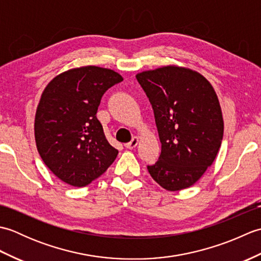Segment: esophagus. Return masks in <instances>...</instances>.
<instances>
[{
  "mask_svg": "<svg viewBox=\"0 0 261 261\" xmlns=\"http://www.w3.org/2000/svg\"><path fill=\"white\" fill-rule=\"evenodd\" d=\"M138 142H139V139H138L137 137H134V138H132V140H131L130 142L125 143L124 147H125L126 149H134V148H136V147H137Z\"/></svg>",
  "mask_w": 261,
  "mask_h": 261,
  "instance_id": "esophagus-1",
  "label": "esophagus"
}]
</instances>
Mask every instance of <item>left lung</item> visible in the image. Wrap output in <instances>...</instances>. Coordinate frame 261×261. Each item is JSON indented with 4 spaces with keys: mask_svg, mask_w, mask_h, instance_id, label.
<instances>
[{
    "mask_svg": "<svg viewBox=\"0 0 261 261\" xmlns=\"http://www.w3.org/2000/svg\"><path fill=\"white\" fill-rule=\"evenodd\" d=\"M150 102L162 153L148 171L167 191H180L201 178L218 154L223 118L212 85L191 69L167 66L138 74Z\"/></svg>",
    "mask_w": 261,
    "mask_h": 261,
    "instance_id": "left-lung-1",
    "label": "left lung"
}]
</instances>
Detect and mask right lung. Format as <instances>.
<instances>
[{
	"label": "right lung",
	"mask_w": 261,
	"mask_h": 261,
	"mask_svg": "<svg viewBox=\"0 0 261 261\" xmlns=\"http://www.w3.org/2000/svg\"><path fill=\"white\" fill-rule=\"evenodd\" d=\"M122 81L113 70L86 66L56 76L43 91L35 120L37 149L64 182L91 184L118 156L96 112L104 93Z\"/></svg>",
	"instance_id": "obj_1"
}]
</instances>
